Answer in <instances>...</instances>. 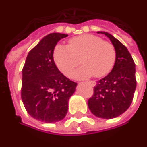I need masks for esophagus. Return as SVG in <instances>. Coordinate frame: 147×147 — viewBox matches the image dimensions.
Masks as SVG:
<instances>
[{
  "label": "esophagus",
  "mask_w": 147,
  "mask_h": 147,
  "mask_svg": "<svg viewBox=\"0 0 147 147\" xmlns=\"http://www.w3.org/2000/svg\"><path fill=\"white\" fill-rule=\"evenodd\" d=\"M88 84H89V85H91V87H95V81H89V82H88Z\"/></svg>",
  "instance_id": "34e87169"
}]
</instances>
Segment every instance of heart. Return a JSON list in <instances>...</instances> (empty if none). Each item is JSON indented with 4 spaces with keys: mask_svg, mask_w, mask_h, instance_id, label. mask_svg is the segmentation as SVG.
Returning a JSON list of instances; mask_svg holds the SVG:
<instances>
[{
    "mask_svg": "<svg viewBox=\"0 0 147 147\" xmlns=\"http://www.w3.org/2000/svg\"><path fill=\"white\" fill-rule=\"evenodd\" d=\"M82 56L84 65L75 71L77 80L94 76L100 78L111 71L116 60V52L111 43L91 34L81 35L69 40V45L59 44L53 51V60L61 72L69 76Z\"/></svg>",
    "mask_w": 147,
    "mask_h": 147,
    "instance_id": "1",
    "label": "heart"
}]
</instances>
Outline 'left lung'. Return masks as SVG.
<instances>
[{
    "label": "left lung",
    "mask_w": 147,
    "mask_h": 147,
    "mask_svg": "<svg viewBox=\"0 0 147 147\" xmlns=\"http://www.w3.org/2000/svg\"><path fill=\"white\" fill-rule=\"evenodd\" d=\"M97 32L109 38L115 49L116 60L111 71L97 81L88 107L96 117L109 119L119 116L131 106L136 88L135 64L129 51L119 40L108 32Z\"/></svg>",
    "instance_id": "8db88e82"
}]
</instances>
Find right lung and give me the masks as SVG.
Masks as SVG:
<instances>
[{
  "label": "right lung",
  "mask_w": 147,
  "mask_h": 147,
  "mask_svg": "<svg viewBox=\"0 0 147 147\" xmlns=\"http://www.w3.org/2000/svg\"><path fill=\"white\" fill-rule=\"evenodd\" d=\"M68 35L53 32L28 54L22 70L21 98L28 113L48 123L63 119L77 84L60 73L53 60L57 43Z\"/></svg>",
  "instance_id": "add662e5"
}]
</instances>
